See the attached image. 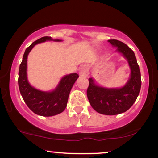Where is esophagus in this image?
<instances>
[{
	"label": "esophagus",
	"instance_id": "34e87169",
	"mask_svg": "<svg viewBox=\"0 0 158 158\" xmlns=\"http://www.w3.org/2000/svg\"><path fill=\"white\" fill-rule=\"evenodd\" d=\"M88 68L87 66H82L81 68L79 69V75L82 77H86L88 75Z\"/></svg>",
	"mask_w": 158,
	"mask_h": 158
}]
</instances>
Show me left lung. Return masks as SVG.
Masks as SVG:
<instances>
[{
  "mask_svg": "<svg viewBox=\"0 0 158 158\" xmlns=\"http://www.w3.org/2000/svg\"><path fill=\"white\" fill-rule=\"evenodd\" d=\"M108 42L117 47L116 51L127 60L131 69L130 77L121 88L101 87L95 84L93 78H89L87 96L93 109L98 113L116 115L127 111L137 100L141 88V74L135 53L127 44L116 40Z\"/></svg>",
  "mask_w": 158,
  "mask_h": 158,
  "instance_id": "8db88e82",
  "label": "left lung"
}]
</instances>
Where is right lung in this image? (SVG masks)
I'll return each mask as SVG.
<instances>
[{"mask_svg": "<svg viewBox=\"0 0 158 158\" xmlns=\"http://www.w3.org/2000/svg\"><path fill=\"white\" fill-rule=\"evenodd\" d=\"M52 40L50 36L39 39L27 47L19 70V88L22 98L27 106L37 115L52 116L62 113L65 109L68 96L73 84L78 78L77 73H71L62 77L60 83L52 91H41L30 85L27 80V68L28 55L36 44ZM60 42V40H55Z\"/></svg>", "mask_w": 158, "mask_h": 158, "instance_id": "obj_1", "label": "right lung"}]
</instances>
